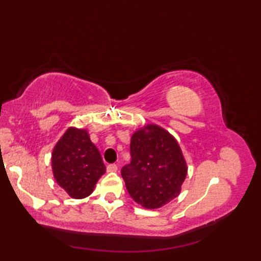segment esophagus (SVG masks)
<instances>
[{
    "label": "esophagus",
    "mask_w": 261,
    "mask_h": 261,
    "mask_svg": "<svg viewBox=\"0 0 261 261\" xmlns=\"http://www.w3.org/2000/svg\"><path fill=\"white\" fill-rule=\"evenodd\" d=\"M107 170L110 171V173H115V171L118 170V166H116L115 164H109L107 167Z\"/></svg>",
    "instance_id": "34e87169"
}]
</instances>
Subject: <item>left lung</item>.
I'll return each mask as SVG.
<instances>
[{
  "instance_id": "obj_1",
  "label": "left lung",
  "mask_w": 261,
  "mask_h": 261,
  "mask_svg": "<svg viewBox=\"0 0 261 261\" xmlns=\"http://www.w3.org/2000/svg\"><path fill=\"white\" fill-rule=\"evenodd\" d=\"M131 162L121 169L130 196L146 208H158L178 196L187 166L175 138L146 125L131 137Z\"/></svg>"
}]
</instances>
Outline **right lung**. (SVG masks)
I'll return each instance as SVG.
<instances>
[{
    "label": "right lung",
    "instance_id": "right-lung-1",
    "mask_svg": "<svg viewBox=\"0 0 261 261\" xmlns=\"http://www.w3.org/2000/svg\"><path fill=\"white\" fill-rule=\"evenodd\" d=\"M54 177L73 198H84L105 173L101 153L86 130L69 127L51 154Z\"/></svg>",
    "mask_w": 261,
    "mask_h": 261
}]
</instances>
